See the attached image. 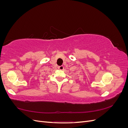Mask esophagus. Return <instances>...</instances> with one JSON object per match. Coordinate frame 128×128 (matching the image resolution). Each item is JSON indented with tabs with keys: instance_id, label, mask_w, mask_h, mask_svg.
I'll return each instance as SVG.
<instances>
[{
	"instance_id": "1",
	"label": "esophagus",
	"mask_w": 128,
	"mask_h": 128,
	"mask_svg": "<svg viewBox=\"0 0 128 128\" xmlns=\"http://www.w3.org/2000/svg\"><path fill=\"white\" fill-rule=\"evenodd\" d=\"M64 68V66H61L58 67V69H59V70H63Z\"/></svg>"
}]
</instances>
